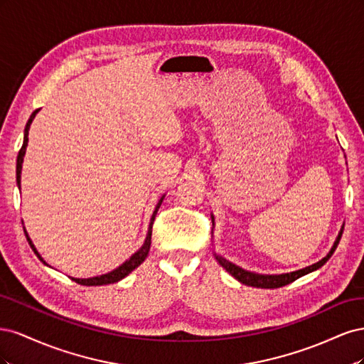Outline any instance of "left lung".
<instances>
[{"instance_id":"left-lung-1","label":"left lung","mask_w":364,"mask_h":364,"mask_svg":"<svg viewBox=\"0 0 364 364\" xmlns=\"http://www.w3.org/2000/svg\"><path fill=\"white\" fill-rule=\"evenodd\" d=\"M213 217V215H211ZM214 220V217H213ZM214 223V222H213ZM341 234H343V229L340 230L338 232V237L336 238L334 241V246L331 247V250L328 252V255L325 258H322L316 264H311V266H308L305 269H301V270H296V272H290V273H282V274H259V273H253V272H247L245 269H241L238 266H235V264H232L230 261L225 259L223 257L217 255V253H214L215 255V259L218 261L220 266H222L229 274H232V277L240 281L241 284L245 285H250V287H257V289H279V287H284V285H287L293 281H296L297 278L304 277V274H308L311 273L317 269H321L323 264L331 258V255L334 253L336 247L338 246V241L341 238Z\"/></svg>"}]
</instances>
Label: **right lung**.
Listing matches in <instances>:
<instances>
[{"label": "right lung", "mask_w": 364, "mask_h": 364, "mask_svg": "<svg viewBox=\"0 0 364 364\" xmlns=\"http://www.w3.org/2000/svg\"><path fill=\"white\" fill-rule=\"evenodd\" d=\"M38 112H39V109H36V111L30 115V118H28V121H27L26 130H24V142H23V147H21V150H19V153H18V159H16V183H18V188H21V170H23L24 155H26V149H27V142H28V130H30V124H31L33 118L36 117V114H38ZM164 197H165V196H162V197H161L159 202H158V205H156V208H155V211H153V215H151V218H150V225H149V232H147V237H146V240H144V245H142V246L139 247V250H136V252L134 253V255H132L127 261H124L123 264H121L119 267H117L115 270L109 272V273H106V274H100V277L86 278V279H80V278H71V279H73V281H75L77 284H80V285H107V284H114V282L121 281L123 278H126L130 272H134V270L139 266V264H142V261H144V259L147 258V255H149L150 245H151V228H153V222H155L156 213H158V209H159V206H161V203H162V200H164ZM24 232H26V237H27V241H28L30 247H31L33 250H35V253L38 255V258H39L43 264H47L46 261L42 259V257L39 255V253H38V250H36L35 245L31 243V240H30V237H28V234H27V230H26V229H24ZM47 266H48V264H47Z\"/></svg>", "instance_id": "obj_1"}]
</instances>
